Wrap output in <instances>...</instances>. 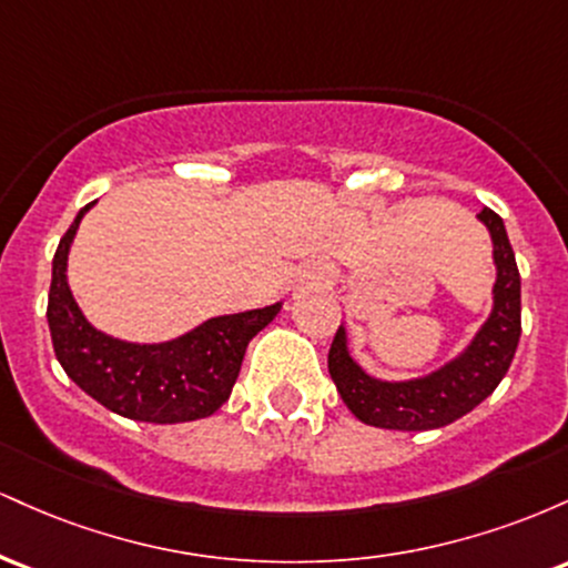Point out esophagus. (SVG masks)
Masks as SVG:
<instances>
[{"label": "esophagus", "mask_w": 568, "mask_h": 568, "mask_svg": "<svg viewBox=\"0 0 568 568\" xmlns=\"http://www.w3.org/2000/svg\"><path fill=\"white\" fill-rule=\"evenodd\" d=\"M304 283L312 285V288H321V285L328 283V275H325V270H321V266H315V270L304 272Z\"/></svg>", "instance_id": "34e87169"}]
</instances>
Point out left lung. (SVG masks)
Segmentation results:
<instances>
[{"mask_svg":"<svg viewBox=\"0 0 568 568\" xmlns=\"http://www.w3.org/2000/svg\"><path fill=\"white\" fill-rule=\"evenodd\" d=\"M491 232L497 285L494 312L462 357L427 379L379 382L357 366L347 352L344 328L336 331L328 352V371L338 395L361 422L384 429H438L484 403L510 368L520 338V275L505 224L491 207L478 213Z\"/></svg>","mask_w":568,"mask_h":568,"instance_id":"1","label":"left lung"}]
</instances>
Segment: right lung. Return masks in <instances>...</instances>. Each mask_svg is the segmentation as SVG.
I'll return each mask as SVG.
<instances>
[{
    "instance_id": "add662e5",
    "label": "right lung",
    "mask_w": 568,
    "mask_h": 568,
    "mask_svg": "<svg viewBox=\"0 0 568 568\" xmlns=\"http://www.w3.org/2000/svg\"><path fill=\"white\" fill-rule=\"evenodd\" d=\"M90 205L77 213L53 258L48 323L58 363L77 387L128 419L175 425L211 416L232 395L247 342L272 323L280 304L213 317L165 344L101 334L84 321L67 283L69 245Z\"/></svg>"
}]
</instances>
